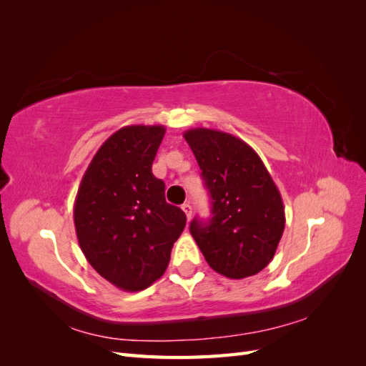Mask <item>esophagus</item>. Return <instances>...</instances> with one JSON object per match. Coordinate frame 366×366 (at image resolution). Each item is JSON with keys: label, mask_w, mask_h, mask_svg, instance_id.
Wrapping results in <instances>:
<instances>
[{"label": "esophagus", "mask_w": 366, "mask_h": 366, "mask_svg": "<svg viewBox=\"0 0 366 366\" xmlns=\"http://www.w3.org/2000/svg\"><path fill=\"white\" fill-rule=\"evenodd\" d=\"M182 209H183V212L186 214L187 219H191V217H192V206L189 203H184V204H182Z\"/></svg>", "instance_id": "34e87169"}]
</instances>
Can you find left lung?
<instances>
[{
    "instance_id": "left-lung-1",
    "label": "left lung",
    "mask_w": 366,
    "mask_h": 366,
    "mask_svg": "<svg viewBox=\"0 0 366 366\" xmlns=\"http://www.w3.org/2000/svg\"><path fill=\"white\" fill-rule=\"evenodd\" d=\"M184 139L210 198V217H195L191 235L217 273L232 280L257 274L272 261L285 226L278 187L241 139L206 128L186 131Z\"/></svg>"
}]
</instances>
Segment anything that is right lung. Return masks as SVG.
I'll return each mask as SVG.
<instances>
[{
  "label": "right lung",
  "mask_w": 366,
  "mask_h": 366,
  "mask_svg": "<svg viewBox=\"0 0 366 366\" xmlns=\"http://www.w3.org/2000/svg\"><path fill=\"white\" fill-rule=\"evenodd\" d=\"M164 128L125 127L99 148L74 203L79 246L92 267L122 290L147 289L164 273L186 226L180 207L166 203L152 162Z\"/></svg>",
  "instance_id": "obj_1"
}]
</instances>
